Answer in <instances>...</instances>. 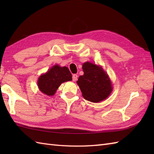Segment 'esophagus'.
<instances>
[{
	"label": "esophagus",
	"instance_id": "obj_1",
	"mask_svg": "<svg viewBox=\"0 0 154 154\" xmlns=\"http://www.w3.org/2000/svg\"><path fill=\"white\" fill-rule=\"evenodd\" d=\"M77 75H76V74H73V81H77Z\"/></svg>",
	"mask_w": 154,
	"mask_h": 154
}]
</instances>
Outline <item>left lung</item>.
Listing matches in <instances>:
<instances>
[{"label": "left lung", "mask_w": 154, "mask_h": 154, "mask_svg": "<svg viewBox=\"0 0 154 154\" xmlns=\"http://www.w3.org/2000/svg\"><path fill=\"white\" fill-rule=\"evenodd\" d=\"M84 74L77 83L85 99L93 103L100 102L109 97L112 91V83L102 67L90 62L83 64Z\"/></svg>", "instance_id": "8db88e82"}]
</instances>
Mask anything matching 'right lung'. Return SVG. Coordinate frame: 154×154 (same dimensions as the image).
Segmentation results:
<instances>
[{
  "label": "right lung",
  "instance_id": "right-lung-1",
  "mask_svg": "<svg viewBox=\"0 0 154 154\" xmlns=\"http://www.w3.org/2000/svg\"><path fill=\"white\" fill-rule=\"evenodd\" d=\"M72 80V75L67 67L55 65L38 78V86L42 93L53 96L61 83Z\"/></svg>",
  "mask_w": 154,
  "mask_h": 154
}]
</instances>
